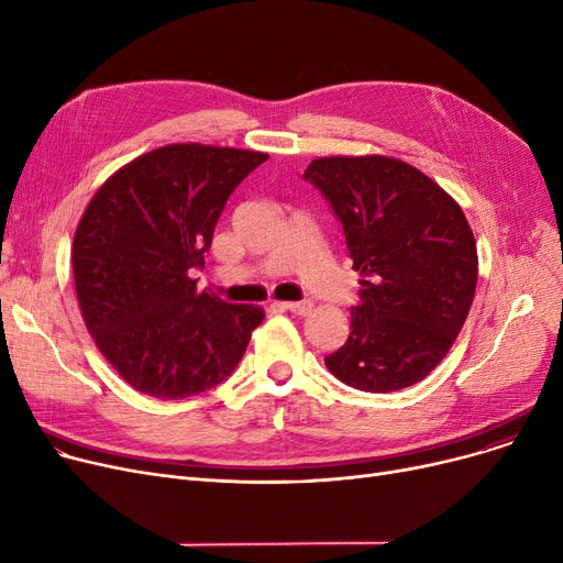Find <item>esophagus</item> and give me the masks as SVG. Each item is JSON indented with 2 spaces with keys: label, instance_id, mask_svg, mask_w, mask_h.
<instances>
[{
  "label": "esophagus",
  "instance_id": "esophagus-1",
  "mask_svg": "<svg viewBox=\"0 0 563 563\" xmlns=\"http://www.w3.org/2000/svg\"><path fill=\"white\" fill-rule=\"evenodd\" d=\"M280 308H285V310H289L294 314L306 317V314L312 312V301H283Z\"/></svg>",
  "mask_w": 563,
  "mask_h": 563
}]
</instances>
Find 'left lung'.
Returning <instances> with one entry per match:
<instances>
[{
  "instance_id": "obj_1",
  "label": "left lung",
  "mask_w": 563,
  "mask_h": 563,
  "mask_svg": "<svg viewBox=\"0 0 563 563\" xmlns=\"http://www.w3.org/2000/svg\"><path fill=\"white\" fill-rule=\"evenodd\" d=\"M342 223L361 280L346 342L323 358L365 393L429 376L463 329L477 287V244L459 202L395 157H319L306 173Z\"/></svg>"
}]
</instances>
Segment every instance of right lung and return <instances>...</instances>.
I'll return each instance as SVG.
<instances>
[{
    "label": "right lung",
    "instance_id": "1",
    "mask_svg": "<svg viewBox=\"0 0 563 563\" xmlns=\"http://www.w3.org/2000/svg\"><path fill=\"white\" fill-rule=\"evenodd\" d=\"M266 153L173 143L115 170L77 225L73 274L88 333L130 386L185 399L225 380L264 310L196 289L223 207Z\"/></svg>",
    "mask_w": 563,
    "mask_h": 563
}]
</instances>
